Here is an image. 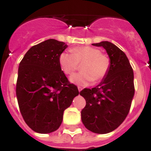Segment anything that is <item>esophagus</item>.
I'll return each mask as SVG.
<instances>
[{"label":"esophagus","instance_id":"1","mask_svg":"<svg viewBox=\"0 0 151 151\" xmlns=\"http://www.w3.org/2000/svg\"><path fill=\"white\" fill-rule=\"evenodd\" d=\"M77 88H78V91H79V92H81V90H82V89H83L82 87H81V86H78Z\"/></svg>","mask_w":151,"mask_h":151}]
</instances>
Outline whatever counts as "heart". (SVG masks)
I'll return each instance as SVG.
<instances>
[{
	"label": "heart",
	"instance_id": "1",
	"mask_svg": "<svg viewBox=\"0 0 151 151\" xmlns=\"http://www.w3.org/2000/svg\"><path fill=\"white\" fill-rule=\"evenodd\" d=\"M81 66L82 71L72 75L70 82L86 86L93 81L98 83L106 77L111 67V60L98 48L92 46L76 47L65 51L59 55V65L65 74L70 75Z\"/></svg>",
	"mask_w": 151,
	"mask_h": 151
}]
</instances>
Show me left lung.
Masks as SVG:
<instances>
[{"label": "left lung", "mask_w": 151, "mask_h": 151, "mask_svg": "<svg viewBox=\"0 0 151 151\" xmlns=\"http://www.w3.org/2000/svg\"><path fill=\"white\" fill-rule=\"evenodd\" d=\"M92 45L106 49L111 67L99 85L80 93L86 100L81 119L90 132L107 134L116 129L129 112L134 95V72L126 55L112 42Z\"/></svg>", "instance_id": "8db88e82"}]
</instances>
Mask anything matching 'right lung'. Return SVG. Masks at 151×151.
Wrapping results in <instances>:
<instances>
[{
	"label": "right lung",
	"mask_w": 151,
	"mask_h": 151,
	"mask_svg": "<svg viewBox=\"0 0 151 151\" xmlns=\"http://www.w3.org/2000/svg\"><path fill=\"white\" fill-rule=\"evenodd\" d=\"M68 47L50 39L31 47L20 61L16 94L21 115L34 132L56 131L64 111L79 94L61 70L59 55Z\"/></svg>",
	"instance_id": "right-lung-1"
}]
</instances>
